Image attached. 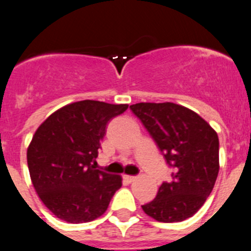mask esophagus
<instances>
[{
  "label": "esophagus",
  "instance_id": "esophagus-1",
  "mask_svg": "<svg viewBox=\"0 0 251 251\" xmlns=\"http://www.w3.org/2000/svg\"><path fill=\"white\" fill-rule=\"evenodd\" d=\"M124 181L127 182V183H131V182H133L135 179H136V177L135 176H128V175H124Z\"/></svg>",
  "mask_w": 251,
  "mask_h": 251
}]
</instances>
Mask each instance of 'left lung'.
Returning <instances> with one entry per match:
<instances>
[{"instance_id": "left-lung-1", "label": "left lung", "mask_w": 251, "mask_h": 251, "mask_svg": "<svg viewBox=\"0 0 251 251\" xmlns=\"http://www.w3.org/2000/svg\"><path fill=\"white\" fill-rule=\"evenodd\" d=\"M130 109L172 167V181L163 182L156 198L142 209L163 223L191 218L204 204L217 181V132L197 112L175 102H139Z\"/></svg>"}]
</instances>
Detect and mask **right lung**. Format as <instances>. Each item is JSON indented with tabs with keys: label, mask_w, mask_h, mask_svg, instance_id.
<instances>
[{
	"label": "right lung",
	"mask_w": 251,
	"mask_h": 251,
	"mask_svg": "<svg viewBox=\"0 0 251 251\" xmlns=\"http://www.w3.org/2000/svg\"><path fill=\"white\" fill-rule=\"evenodd\" d=\"M127 107L81 100L58 109L37 128L27 149L28 170L38 197L57 218L79 224L106 212L123 178L93 163L107 123Z\"/></svg>",
	"instance_id": "1"
}]
</instances>
